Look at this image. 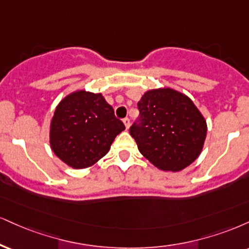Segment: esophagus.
Segmentation results:
<instances>
[{"instance_id":"esophagus-1","label":"esophagus","mask_w":249,"mask_h":249,"mask_svg":"<svg viewBox=\"0 0 249 249\" xmlns=\"http://www.w3.org/2000/svg\"><path fill=\"white\" fill-rule=\"evenodd\" d=\"M123 123H124L125 127H126V130H127V128L130 127V119H128V118H124V119H123Z\"/></svg>"}]
</instances>
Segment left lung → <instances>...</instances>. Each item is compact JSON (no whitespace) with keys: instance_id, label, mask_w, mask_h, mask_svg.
<instances>
[{"instance_id":"8db88e82","label":"left lung","mask_w":249,"mask_h":249,"mask_svg":"<svg viewBox=\"0 0 249 249\" xmlns=\"http://www.w3.org/2000/svg\"><path fill=\"white\" fill-rule=\"evenodd\" d=\"M140 121L130 128L138 149L163 172H181L199 157L208 124L190 97L173 88L149 89L138 102Z\"/></svg>"}]
</instances>
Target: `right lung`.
<instances>
[{"label": "right lung", "instance_id": "1", "mask_svg": "<svg viewBox=\"0 0 249 249\" xmlns=\"http://www.w3.org/2000/svg\"><path fill=\"white\" fill-rule=\"evenodd\" d=\"M124 130L101 92L79 89L56 106L50 124V146L68 167L85 169L101 160Z\"/></svg>", "mask_w": 249, "mask_h": 249}]
</instances>
